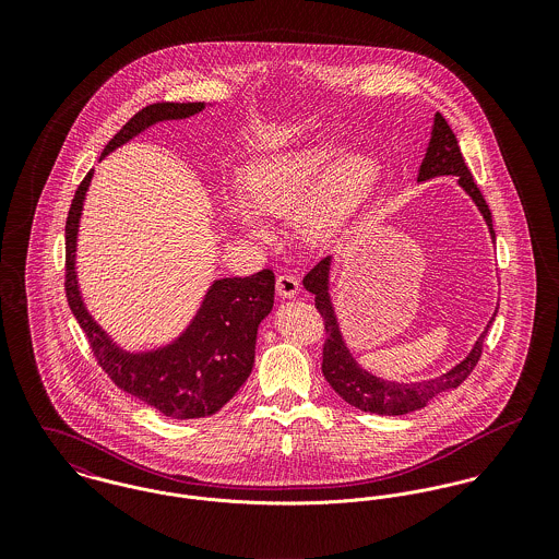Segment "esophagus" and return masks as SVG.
Returning <instances> with one entry per match:
<instances>
[{
  "label": "esophagus",
  "instance_id": "esophagus-1",
  "mask_svg": "<svg viewBox=\"0 0 559 559\" xmlns=\"http://www.w3.org/2000/svg\"><path fill=\"white\" fill-rule=\"evenodd\" d=\"M275 290L282 299H293L297 293H299V280L295 275H280L277 282H275Z\"/></svg>",
  "mask_w": 559,
  "mask_h": 559
}]
</instances>
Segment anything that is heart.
Returning a JSON list of instances; mask_svg holds the SVG:
<instances>
[{"mask_svg":"<svg viewBox=\"0 0 559 559\" xmlns=\"http://www.w3.org/2000/svg\"><path fill=\"white\" fill-rule=\"evenodd\" d=\"M381 182V160L322 140L262 155L242 171V195L226 189L224 209L242 233L266 239V219L295 213L301 239L322 245L342 235Z\"/></svg>","mask_w":559,"mask_h":559,"instance_id":"obj_1","label":"heart"}]
</instances>
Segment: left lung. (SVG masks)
Masks as SVG:
<instances>
[{
  "instance_id": "left-lung-1",
  "label": "left lung",
  "mask_w": 559,
  "mask_h": 559,
  "mask_svg": "<svg viewBox=\"0 0 559 559\" xmlns=\"http://www.w3.org/2000/svg\"><path fill=\"white\" fill-rule=\"evenodd\" d=\"M435 176H456L459 178V185L476 202V206L488 226L490 239L495 240L488 204L481 198L478 185L474 182V176L461 155L454 131L450 129L448 120L441 114H435L430 142L426 148V157L419 165L417 180L421 182V180H430ZM329 271H331V255L322 258L319 264L304 277V286H306V290H310L314 295L317 310L322 317L324 331H326V340L322 346V374H324L326 383L335 390V394L342 396V400H346L348 404H353L366 413L404 415V413L426 406L430 400L443 392L456 390L474 372L479 355H481L484 337L488 333V326L497 317V310H495L490 322L486 324V329L479 333L478 342L474 344L472 353L461 364H456L452 370H448L445 374L428 379V381H419V383L385 381V379H379L372 372L364 370L357 364V359L353 357V353L348 350V346L342 337L340 324H337L333 304H331V295H329Z\"/></svg>"
}]
</instances>
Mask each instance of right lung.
I'll return each mask as SVG.
<instances>
[{
    "mask_svg": "<svg viewBox=\"0 0 559 559\" xmlns=\"http://www.w3.org/2000/svg\"><path fill=\"white\" fill-rule=\"evenodd\" d=\"M204 103H155L138 111L105 146L103 157L163 120H182L204 109ZM94 169L81 180L67 219V299L80 322L98 366L127 394L174 419H195L217 413L247 381L253 368L258 324L273 310L275 275L262 269L249 277L215 280L198 314L169 344L129 353L120 348L81 299L75 253L83 200Z\"/></svg>",
    "mask_w": 559,
    "mask_h": 559,
    "instance_id": "right-lung-1",
    "label": "right lung"
}]
</instances>
